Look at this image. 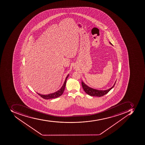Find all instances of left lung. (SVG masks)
I'll list each match as a JSON object with an SVG mask.
<instances>
[{
    "instance_id": "8db88e82",
    "label": "left lung",
    "mask_w": 145,
    "mask_h": 145,
    "mask_svg": "<svg viewBox=\"0 0 145 145\" xmlns=\"http://www.w3.org/2000/svg\"><path fill=\"white\" fill-rule=\"evenodd\" d=\"M110 43V44L112 45L111 43ZM116 82L114 83V85H113V86H112L111 88H109L108 89L106 90H99L91 88L89 87H88L87 85H86L82 82V88H83L84 91H85L86 93H87L88 95L91 96L99 97L103 96L105 95V94H107L114 87V85L116 84Z\"/></svg>"
}]
</instances>
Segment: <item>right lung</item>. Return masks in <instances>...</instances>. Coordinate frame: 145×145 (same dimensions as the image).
Masks as SVG:
<instances>
[{"label":"right lung","mask_w":145,"mask_h":145,"mask_svg":"<svg viewBox=\"0 0 145 145\" xmlns=\"http://www.w3.org/2000/svg\"><path fill=\"white\" fill-rule=\"evenodd\" d=\"M69 76V74L66 77V79H65V82H64L63 86L61 87V88H60V89L58 90L56 92H55L54 93H50V94H47V95H42V94H40L37 93L43 99H55V98L59 97L60 96H61L63 93L64 91L65 90V86L66 85V82L67 80V78Z\"/></svg>","instance_id":"add662e5"}]
</instances>
